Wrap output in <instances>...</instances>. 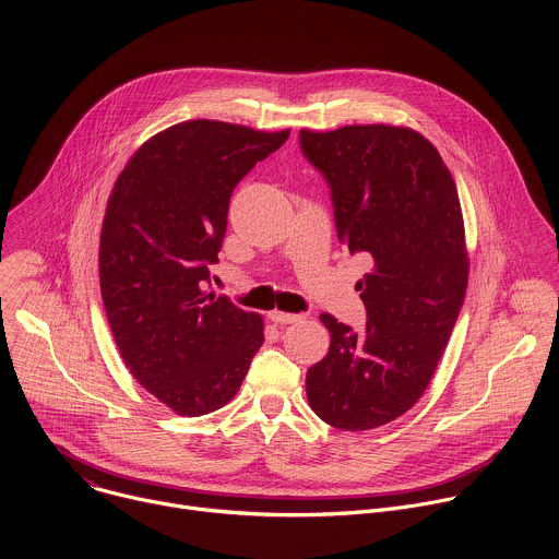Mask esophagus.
I'll list each match as a JSON object with an SVG mask.
<instances>
[{
	"label": "esophagus",
	"mask_w": 559,
	"mask_h": 559,
	"mask_svg": "<svg viewBox=\"0 0 559 559\" xmlns=\"http://www.w3.org/2000/svg\"><path fill=\"white\" fill-rule=\"evenodd\" d=\"M270 318H272V323H276V325H292V323L300 321L298 313H285V311H272Z\"/></svg>",
	"instance_id": "esophagus-1"
}]
</instances>
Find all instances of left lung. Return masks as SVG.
I'll return each instance as SVG.
<instances>
[{"instance_id": "1", "label": "left lung", "mask_w": 559, "mask_h": 559, "mask_svg": "<svg viewBox=\"0 0 559 559\" xmlns=\"http://www.w3.org/2000/svg\"><path fill=\"white\" fill-rule=\"evenodd\" d=\"M298 141L330 186L338 241L371 263L358 281L365 328L321 313L332 343L307 371V401L336 429H376L418 403L464 302L455 181L438 150L409 128L300 130Z\"/></svg>"}]
</instances>
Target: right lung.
<instances>
[{
  "label": "right lung",
  "instance_id": "right-lung-1",
  "mask_svg": "<svg viewBox=\"0 0 559 559\" xmlns=\"http://www.w3.org/2000/svg\"><path fill=\"white\" fill-rule=\"evenodd\" d=\"M289 136L197 119L145 141L119 175L99 246L108 323L134 380L181 416L227 405L263 318L205 292L229 197Z\"/></svg>",
  "mask_w": 559,
  "mask_h": 559
}]
</instances>
